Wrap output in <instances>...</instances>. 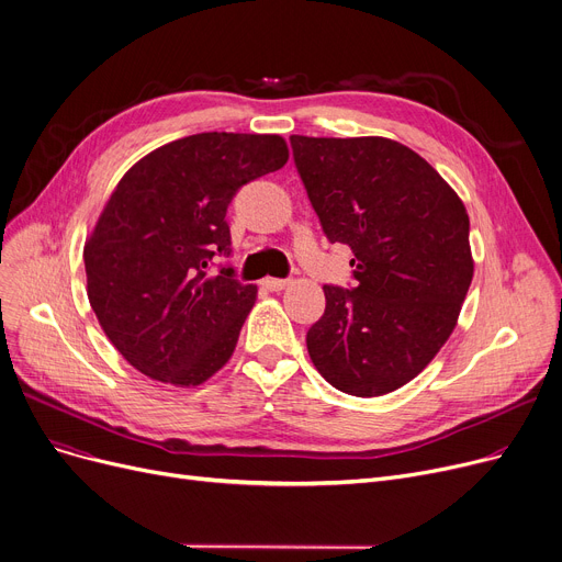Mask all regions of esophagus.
Returning a JSON list of instances; mask_svg holds the SVG:
<instances>
[{"label": "esophagus", "instance_id": "esophagus-1", "mask_svg": "<svg viewBox=\"0 0 562 562\" xmlns=\"http://www.w3.org/2000/svg\"><path fill=\"white\" fill-rule=\"evenodd\" d=\"M261 284H263L266 289H269V291H282V289L289 284V280H282V278H266Z\"/></svg>", "mask_w": 562, "mask_h": 562}]
</instances>
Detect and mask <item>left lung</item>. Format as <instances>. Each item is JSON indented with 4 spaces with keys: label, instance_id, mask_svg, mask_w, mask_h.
<instances>
[{
    "label": "left lung",
    "instance_id": "1",
    "mask_svg": "<svg viewBox=\"0 0 562 562\" xmlns=\"http://www.w3.org/2000/svg\"><path fill=\"white\" fill-rule=\"evenodd\" d=\"M289 140L323 234L356 255V286H323L326 312L307 330L310 358L344 394H390L456 328L474 276L464 204L396 140Z\"/></svg>",
    "mask_w": 562,
    "mask_h": 562
}]
</instances>
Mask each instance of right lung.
Returning <instances> with one entry per match:
<instances>
[{
  "label": "right lung",
  "instance_id": "1",
  "mask_svg": "<svg viewBox=\"0 0 562 562\" xmlns=\"http://www.w3.org/2000/svg\"><path fill=\"white\" fill-rule=\"evenodd\" d=\"M289 159L276 134L204 132L143 157L117 182L83 248L88 301L140 373L180 387L212 378L234 352L257 296L236 280L227 206Z\"/></svg>",
  "mask_w": 562,
  "mask_h": 562
}]
</instances>
